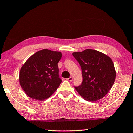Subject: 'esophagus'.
<instances>
[{
  "instance_id": "34e87169",
  "label": "esophagus",
  "mask_w": 133,
  "mask_h": 133,
  "mask_svg": "<svg viewBox=\"0 0 133 133\" xmlns=\"http://www.w3.org/2000/svg\"><path fill=\"white\" fill-rule=\"evenodd\" d=\"M67 80L69 81V82H71V81H73V77H70L69 78H67Z\"/></svg>"
}]
</instances>
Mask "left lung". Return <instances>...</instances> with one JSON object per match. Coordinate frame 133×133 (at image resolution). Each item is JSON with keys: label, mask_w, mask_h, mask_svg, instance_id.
Wrapping results in <instances>:
<instances>
[{"label": "left lung", "mask_w": 133, "mask_h": 133, "mask_svg": "<svg viewBox=\"0 0 133 133\" xmlns=\"http://www.w3.org/2000/svg\"><path fill=\"white\" fill-rule=\"evenodd\" d=\"M73 55L82 68L83 82L75 87L77 93L87 101L100 100L113 85L116 72L109 56L93 49H85Z\"/></svg>", "instance_id": "obj_1"}]
</instances>
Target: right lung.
<instances>
[{
  "label": "right lung",
  "mask_w": 133,
  "mask_h": 133,
  "mask_svg": "<svg viewBox=\"0 0 133 133\" xmlns=\"http://www.w3.org/2000/svg\"><path fill=\"white\" fill-rule=\"evenodd\" d=\"M62 53L43 49L33 54L22 65L19 83L29 97L44 100L50 97L62 82L57 63Z\"/></svg>",
  "instance_id": "right-lung-1"
}]
</instances>
